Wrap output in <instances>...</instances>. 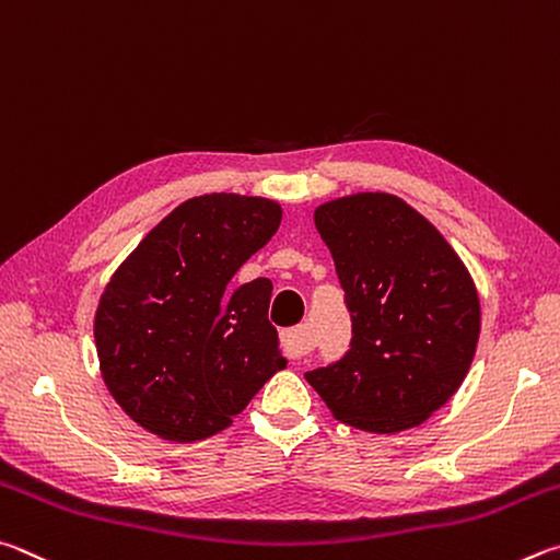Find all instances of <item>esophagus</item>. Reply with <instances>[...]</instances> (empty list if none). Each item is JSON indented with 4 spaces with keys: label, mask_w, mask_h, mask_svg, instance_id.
<instances>
[{
    "label": "esophagus",
    "mask_w": 560,
    "mask_h": 560,
    "mask_svg": "<svg viewBox=\"0 0 560 560\" xmlns=\"http://www.w3.org/2000/svg\"><path fill=\"white\" fill-rule=\"evenodd\" d=\"M280 341H282V349H285V354H288L290 359H300V357H305L307 351L312 349L310 331H307V327H305V325L292 327V329H285V331H282Z\"/></svg>",
    "instance_id": "obj_1"
}]
</instances>
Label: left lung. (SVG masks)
<instances>
[{
    "label": "left lung",
    "instance_id": "8db88e82",
    "mask_svg": "<svg viewBox=\"0 0 560 560\" xmlns=\"http://www.w3.org/2000/svg\"><path fill=\"white\" fill-rule=\"evenodd\" d=\"M351 312V349L305 378L341 423L400 433L463 386L479 341V298L443 233L384 191L315 209Z\"/></svg>",
    "mask_w": 560,
    "mask_h": 560
}]
</instances>
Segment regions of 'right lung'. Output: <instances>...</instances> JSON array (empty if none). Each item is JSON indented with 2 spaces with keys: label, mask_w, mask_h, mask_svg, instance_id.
Instances as JSON below:
<instances>
[{
  "label": "right lung",
  "mask_w": 560,
  "mask_h": 560,
  "mask_svg": "<svg viewBox=\"0 0 560 560\" xmlns=\"http://www.w3.org/2000/svg\"><path fill=\"white\" fill-rule=\"evenodd\" d=\"M280 221V203L262 196H194L113 272L95 349L107 390L137 425L174 443L211 438L285 369L268 319L272 282L231 285Z\"/></svg>",
  "instance_id": "obj_1"
}]
</instances>
